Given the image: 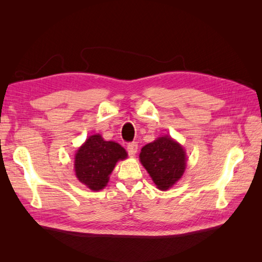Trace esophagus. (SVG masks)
Masks as SVG:
<instances>
[{"instance_id":"obj_1","label":"esophagus","mask_w":262,"mask_h":262,"mask_svg":"<svg viewBox=\"0 0 262 262\" xmlns=\"http://www.w3.org/2000/svg\"><path fill=\"white\" fill-rule=\"evenodd\" d=\"M126 150H128V153L130 156H134L138 152V144L137 142H131V143L128 144L126 146Z\"/></svg>"}]
</instances>
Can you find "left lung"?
Returning a JSON list of instances; mask_svg holds the SVG:
<instances>
[{
    "label": "left lung",
    "mask_w": 262,
    "mask_h": 262,
    "mask_svg": "<svg viewBox=\"0 0 262 262\" xmlns=\"http://www.w3.org/2000/svg\"><path fill=\"white\" fill-rule=\"evenodd\" d=\"M140 162L160 190L171 188L184 175L187 157L184 147L168 136L142 147Z\"/></svg>",
    "instance_id": "1"
}]
</instances>
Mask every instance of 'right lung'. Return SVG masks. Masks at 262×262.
<instances>
[{"label":"right lung","instance_id":"obj_1","mask_svg":"<svg viewBox=\"0 0 262 262\" xmlns=\"http://www.w3.org/2000/svg\"><path fill=\"white\" fill-rule=\"evenodd\" d=\"M125 149L114 141H105L94 134L77 149L74 170L77 179L93 191L104 189L118 161L126 158Z\"/></svg>","mask_w":262,"mask_h":262}]
</instances>
